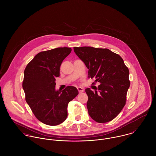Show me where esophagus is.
<instances>
[{
  "label": "esophagus",
  "mask_w": 156,
  "mask_h": 156,
  "mask_svg": "<svg viewBox=\"0 0 156 156\" xmlns=\"http://www.w3.org/2000/svg\"><path fill=\"white\" fill-rule=\"evenodd\" d=\"M77 90H78V91H79L80 93H82V92H83L84 89H83V88H82V87H78V88H77Z\"/></svg>",
  "instance_id": "obj_1"
}]
</instances>
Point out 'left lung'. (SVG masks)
I'll return each mask as SVG.
<instances>
[{"label": "left lung", "mask_w": 156, "mask_h": 156, "mask_svg": "<svg viewBox=\"0 0 156 156\" xmlns=\"http://www.w3.org/2000/svg\"><path fill=\"white\" fill-rule=\"evenodd\" d=\"M76 55L85 63L88 78L100 84L92 91L87 88V108L95 121L105 123L113 119L126 103L130 87L129 70L122 58L108 48L74 47ZM94 82L93 84L95 83Z\"/></svg>", "instance_id": "8db88e82"}]
</instances>
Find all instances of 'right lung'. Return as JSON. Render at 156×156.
<instances>
[{"label":"right lung","mask_w":156,"mask_h":156,"mask_svg":"<svg viewBox=\"0 0 156 156\" xmlns=\"http://www.w3.org/2000/svg\"><path fill=\"white\" fill-rule=\"evenodd\" d=\"M69 47H58L40 52L24 71L23 89L25 99L35 117L48 126H57L67 118L68 103L79 94L74 87L55 90V78L61 65L71 53Z\"/></svg>","instance_id":"1"}]
</instances>
